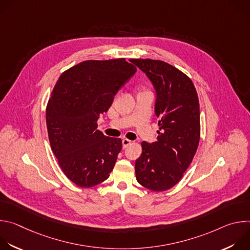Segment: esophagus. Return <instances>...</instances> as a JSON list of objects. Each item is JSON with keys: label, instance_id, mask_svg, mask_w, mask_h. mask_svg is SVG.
<instances>
[{"label": "esophagus", "instance_id": "1", "mask_svg": "<svg viewBox=\"0 0 250 250\" xmlns=\"http://www.w3.org/2000/svg\"><path fill=\"white\" fill-rule=\"evenodd\" d=\"M130 144H131V141L129 139H126V138L123 139V148H126Z\"/></svg>", "mask_w": 250, "mask_h": 250}]
</instances>
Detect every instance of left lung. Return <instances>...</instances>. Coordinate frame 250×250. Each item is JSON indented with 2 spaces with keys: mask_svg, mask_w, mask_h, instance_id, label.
<instances>
[{
  "mask_svg": "<svg viewBox=\"0 0 250 250\" xmlns=\"http://www.w3.org/2000/svg\"><path fill=\"white\" fill-rule=\"evenodd\" d=\"M130 61L152 82L157 94L155 114L159 118L157 140L141 142L135 177L146 189L163 192L182 179L198 149L199 98L192 80L176 67L161 60Z\"/></svg>",
  "mask_w": 250,
  "mask_h": 250,
  "instance_id": "1",
  "label": "left lung"
}]
</instances>
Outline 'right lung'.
<instances>
[{
	"label": "right lung",
	"instance_id": "right-lung-1",
	"mask_svg": "<svg viewBox=\"0 0 250 250\" xmlns=\"http://www.w3.org/2000/svg\"><path fill=\"white\" fill-rule=\"evenodd\" d=\"M135 72L125 58L87 60L57 80L46 105L48 138L61 170L77 186H96L113 171L123 142L104 135L97 122Z\"/></svg>",
	"mask_w": 250,
	"mask_h": 250
}]
</instances>
